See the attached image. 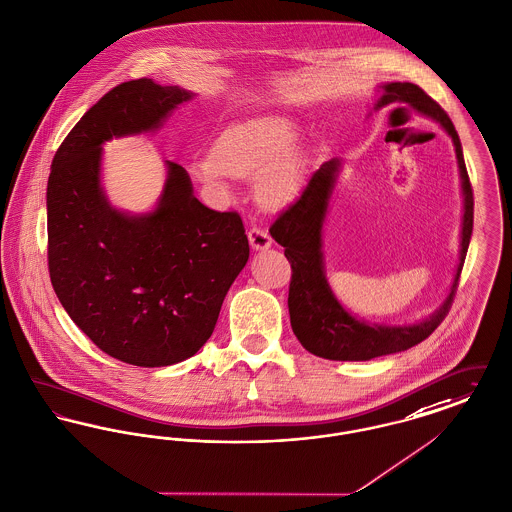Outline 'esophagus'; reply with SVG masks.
<instances>
[{
    "mask_svg": "<svg viewBox=\"0 0 512 512\" xmlns=\"http://www.w3.org/2000/svg\"><path fill=\"white\" fill-rule=\"evenodd\" d=\"M248 241H250V246L254 248V250H264V248H269L271 246V237H269L268 231L266 229H262V227H250V231H248Z\"/></svg>",
    "mask_w": 512,
    "mask_h": 512,
    "instance_id": "esophagus-1",
    "label": "esophagus"
}]
</instances>
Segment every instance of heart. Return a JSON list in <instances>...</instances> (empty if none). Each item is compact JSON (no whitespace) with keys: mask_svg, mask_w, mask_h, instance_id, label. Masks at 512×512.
<instances>
[{"mask_svg":"<svg viewBox=\"0 0 512 512\" xmlns=\"http://www.w3.org/2000/svg\"><path fill=\"white\" fill-rule=\"evenodd\" d=\"M296 127L287 117H256L229 127L217 138L214 154L194 163L206 183L231 175L260 173L258 194L266 204H283L300 185V163L293 152Z\"/></svg>","mask_w":512,"mask_h":512,"instance_id":"b5f03b06","label":"heart"}]
</instances>
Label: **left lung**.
Returning <instances> with one entry per match:
<instances>
[{"label":"left lung","instance_id":"obj_1","mask_svg":"<svg viewBox=\"0 0 512 512\" xmlns=\"http://www.w3.org/2000/svg\"><path fill=\"white\" fill-rule=\"evenodd\" d=\"M383 94L376 108L401 102L437 121L453 138L457 152L458 169L464 194L462 243L457 275L451 293L428 320L416 325H370L356 320L333 296L323 273L322 225L327 212L329 196L335 185L339 160H329L310 177L308 185L295 202L283 210L271 223V237L285 248L293 275L289 285V314L296 339L308 352L327 360H372L383 354L410 349L437 329L451 310L458 289L460 271L468 252L472 223H474V194L464 165L460 138L453 121L433 98L418 84L389 82L383 84Z\"/></svg>","mask_w":512,"mask_h":512}]
</instances>
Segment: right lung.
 <instances>
[{
	"mask_svg": "<svg viewBox=\"0 0 512 512\" xmlns=\"http://www.w3.org/2000/svg\"><path fill=\"white\" fill-rule=\"evenodd\" d=\"M192 98L152 79L121 82L65 136L48 179V269L55 295L109 356L144 368L187 360L212 337L250 248L237 212L206 208L167 162L158 208L127 216L100 187L102 144L154 131Z\"/></svg>",
	"mask_w": 512,
	"mask_h": 512,
	"instance_id": "add662e5",
	"label": "right lung"
}]
</instances>
